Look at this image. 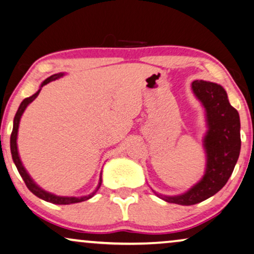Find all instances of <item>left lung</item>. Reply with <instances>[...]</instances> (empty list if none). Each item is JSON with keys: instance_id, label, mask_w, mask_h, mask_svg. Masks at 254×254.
Here are the masks:
<instances>
[{"instance_id": "obj_1", "label": "left lung", "mask_w": 254, "mask_h": 254, "mask_svg": "<svg viewBox=\"0 0 254 254\" xmlns=\"http://www.w3.org/2000/svg\"><path fill=\"white\" fill-rule=\"evenodd\" d=\"M192 93L205 109L208 131L203 139L207 165L203 178L184 194L157 196L168 203L191 205L211 197L231 177L241 152V120L230 104L224 88L217 83L195 80Z\"/></svg>"}]
</instances>
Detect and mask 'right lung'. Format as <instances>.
Returning <instances> with one entry per match:
<instances>
[{"instance_id": "right-lung-1", "label": "right lung", "mask_w": 254, "mask_h": 254, "mask_svg": "<svg viewBox=\"0 0 254 254\" xmlns=\"http://www.w3.org/2000/svg\"><path fill=\"white\" fill-rule=\"evenodd\" d=\"M63 75H64V73H58V74H53V75L47 77V79L45 81H43L42 84H40V88H39L38 92L33 94L32 96L26 97V99L22 101L21 106H19L18 110H17V113L15 115V118H13V127H12L11 136H10V150H11L12 160H13V162H15L17 170H18V173L21 174L22 179L25 182L26 187L29 188V190L31 191L32 194H35L37 197L42 198V200H44V201L51 202V203H54V204H72V203H79V202L89 200L90 197H93V196L95 195V192L99 190V188L101 187V184H102V175L100 177V181H99V185H97L96 189L90 195L82 196V197H74V196H57L54 194H51V192H49V191L44 190V189L40 188L39 186L32 180L28 172H26L24 166H23L21 158H19V154H18V148H17V133H18L19 121H21V117H22L23 113H24V110L26 109V107H28L29 104L31 103L37 96H38V94H39L40 89H42L43 86H45V84L51 82V81L59 79V77H62ZM101 174H102V173H101Z\"/></svg>"}]
</instances>
